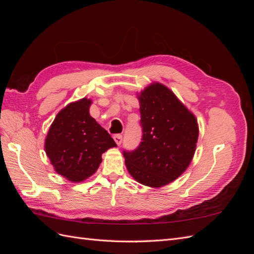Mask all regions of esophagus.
<instances>
[{
    "label": "esophagus",
    "instance_id": "esophagus-1",
    "mask_svg": "<svg viewBox=\"0 0 254 254\" xmlns=\"http://www.w3.org/2000/svg\"><path fill=\"white\" fill-rule=\"evenodd\" d=\"M113 139H114L115 143H117L118 145H121L122 141H123V135L122 134H114L113 135Z\"/></svg>",
    "mask_w": 254,
    "mask_h": 254
}]
</instances>
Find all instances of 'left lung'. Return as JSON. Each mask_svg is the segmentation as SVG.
Returning a JSON list of instances; mask_svg holds the SVG:
<instances>
[{"instance_id":"8db88e82","label":"left lung","mask_w":254,"mask_h":254,"mask_svg":"<svg viewBox=\"0 0 254 254\" xmlns=\"http://www.w3.org/2000/svg\"><path fill=\"white\" fill-rule=\"evenodd\" d=\"M137 97L142 142L132 151H123L125 164L137 182L161 188L181 176L193 159L197 120L162 83H151Z\"/></svg>"}]
</instances>
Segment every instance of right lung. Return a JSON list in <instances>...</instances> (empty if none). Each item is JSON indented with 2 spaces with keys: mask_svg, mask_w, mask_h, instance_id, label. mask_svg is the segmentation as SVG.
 <instances>
[{
  "mask_svg": "<svg viewBox=\"0 0 254 254\" xmlns=\"http://www.w3.org/2000/svg\"><path fill=\"white\" fill-rule=\"evenodd\" d=\"M91 99L68 104L56 115L45 139L44 148L54 170L72 182L93 175L102 163V155L117 144L91 117Z\"/></svg>",
  "mask_w": 254,
  "mask_h": 254,
  "instance_id": "obj_1",
  "label": "right lung"
}]
</instances>
